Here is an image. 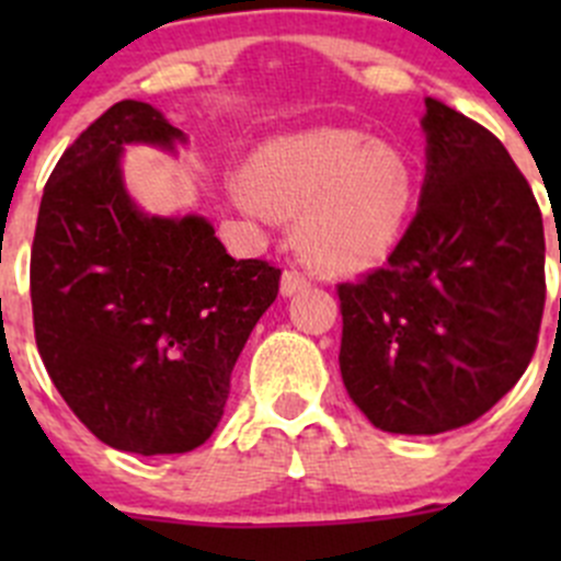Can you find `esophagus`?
Masks as SVG:
<instances>
[{
    "mask_svg": "<svg viewBox=\"0 0 561 561\" xmlns=\"http://www.w3.org/2000/svg\"><path fill=\"white\" fill-rule=\"evenodd\" d=\"M304 287H309V276L304 271L287 268L282 274V296H293V293L304 290Z\"/></svg>",
    "mask_w": 561,
    "mask_h": 561,
    "instance_id": "1",
    "label": "esophagus"
}]
</instances>
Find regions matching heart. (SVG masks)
<instances>
[{
    "label": "heart",
    "mask_w": 561,
    "mask_h": 561,
    "mask_svg": "<svg viewBox=\"0 0 561 561\" xmlns=\"http://www.w3.org/2000/svg\"><path fill=\"white\" fill-rule=\"evenodd\" d=\"M249 203L298 222V247L320 271L380 263L404 233L415 168L399 146L355 129H312L260 146L244 173Z\"/></svg>",
    "instance_id": "obj_1"
}]
</instances>
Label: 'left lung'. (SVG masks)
Listing matches in <instances>:
<instances>
[{
  "mask_svg": "<svg viewBox=\"0 0 561 561\" xmlns=\"http://www.w3.org/2000/svg\"><path fill=\"white\" fill-rule=\"evenodd\" d=\"M421 124L410 228L388 265L336 285L344 388L390 434L485 415L522 380L546 307L542 214L502 140L432 98Z\"/></svg>",
  "mask_w": 561,
  "mask_h": 561,
  "instance_id": "left-lung-1",
  "label": "left lung"
}]
</instances>
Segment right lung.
<instances>
[{
  "instance_id": "right-lung-1",
  "label": "right lung",
  "mask_w": 561,
  "mask_h": 561,
  "mask_svg": "<svg viewBox=\"0 0 561 561\" xmlns=\"http://www.w3.org/2000/svg\"><path fill=\"white\" fill-rule=\"evenodd\" d=\"M184 133L138 100L111 105L61 154L39 201L32 314L39 358L98 439L186 454L217 428L249 333L282 271L230 257L203 217H149L122 181L127 144Z\"/></svg>"
}]
</instances>
